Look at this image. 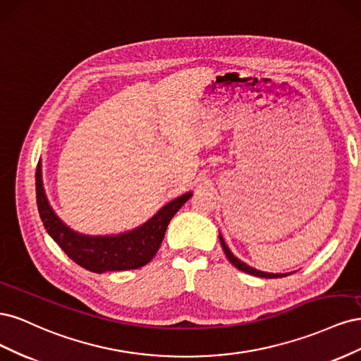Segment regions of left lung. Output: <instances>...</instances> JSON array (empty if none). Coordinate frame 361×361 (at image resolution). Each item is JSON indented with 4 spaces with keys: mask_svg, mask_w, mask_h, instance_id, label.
Here are the masks:
<instances>
[{
    "mask_svg": "<svg viewBox=\"0 0 361 361\" xmlns=\"http://www.w3.org/2000/svg\"><path fill=\"white\" fill-rule=\"evenodd\" d=\"M220 243H221V247H223V250H224V253H226L228 262H231V264H232L235 268H238L239 271L247 272V274H251V276L264 277V279H279V277H286V276H289V274H271V272H264V271H257V269H255V268H251V267H248L247 264H244V262H241L238 257H235V256L232 255V251L227 248V245H226V243H224V239L221 238V235H220Z\"/></svg>",
    "mask_w": 361,
    "mask_h": 361,
    "instance_id": "left-lung-1",
    "label": "left lung"
}]
</instances>
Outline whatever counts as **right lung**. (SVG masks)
I'll use <instances>...</instances> for the list:
<instances>
[{
    "instance_id": "add662e5",
    "label": "right lung",
    "mask_w": 361,
    "mask_h": 361,
    "mask_svg": "<svg viewBox=\"0 0 361 361\" xmlns=\"http://www.w3.org/2000/svg\"><path fill=\"white\" fill-rule=\"evenodd\" d=\"M191 195L187 192L174 199L133 232L116 236H85L73 232L54 214L43 191L40 164L36 170L37 209L47 232L75 264L93 272L137 269L149 264L157 255L173 215Z\"/></svg>"
}]
</instances>
